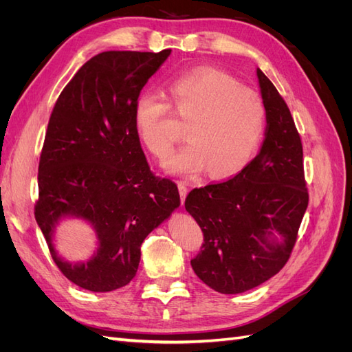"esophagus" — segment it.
I'll list each match as a JSON object with an SVG mask.
<instances>
[{"instance_id":"1","label":"esophagus","mask_w":352,"mask_h":352,"mask_svg":"<svg viewBox=\"0 0 352 352\" xmlns=\"http://www.w3.org/2000/svg\"><path fill=\"white\" fill-rule=\"evenodd\" d=\"M177 189H179V195H180V202H182V206H184L185 198L188 195V188H186V185L184 182H179L177 184Z\"/></svg>"}]
</instances>
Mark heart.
I'll return each mask as SVG.
<instances>
[{
	"label": "heart",
	"instance_id": "heart-1",
	"mask_svg": "<svg viewBox=\"0 0 352 352\" xmlns=\"http://www.w3.org/2000/svg\"><path fill=\"white\" fill-rule=\"evenodd\" d=\"M168 100L189 119L186 144L166 163L170 173L195 176L208 167L212 176H228L250 163L265 127V105L257 92L226 73L201 69L170 82ZM168 109L163 95L151 89L142 91L133 102L135 133L158 158H166L175 144L166 127Z\"/></svg>",
	"mask_w": 352,
	"mask_h": 352
}]
</instances>
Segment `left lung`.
Wrapping results in <instances>:
<instances>
[{"instance_id": "left-lung-1", "label": "left lung", "mask_w": 352, "mask_h": 352, "mask_svg": "<svg viewBox=\"0 0 352 352\" xmlns=\"http://www.w3.org/2000/svg\"><path fill=\"white\" fill-rule=\"evenodd\" d=\"M265 105L264 142L252 162L226 182L190 190L185 208L204 233L190 261L220 294H242L286 264L308 206L302 145L286 102L257 69Z\"/></svg>"}]
</instances>
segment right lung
I'll return each mask as SVG.
<instances>
[{
  "label": "right lung",
  "instance_id": "1",
  "mask_svg": "<svg viewBox=\"0 0 352 352\" xmlns=\"http://www.w3.org/2000/svg\"><path fill=\"white\" fill-rule=\"evenodd\" d=\"M170 52H101L74 74L51 113L35 219L58 269L87 291L129 283L141 243L180 206L172 180L151 173L132 120L136 97ZM69 218L96 233L88 261L72 263L55 250L56 226Z\"/></svg>",
  "mask_w": 352,
  "mask_h": 352
}]
</instances>
